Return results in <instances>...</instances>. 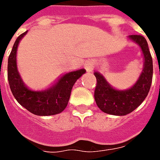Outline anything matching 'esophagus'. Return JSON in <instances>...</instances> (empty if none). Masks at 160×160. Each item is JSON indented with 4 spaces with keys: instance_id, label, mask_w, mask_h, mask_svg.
Masks as SVG:
<instances>
[{
    "instance_id": "esophagus-1",
    "label": "esophagus",
    "mask_w": 160,
    "mask_h": 160,
    "mask_svg": "<svg viewBox=\"0 0 160 160\" xmlns=\"http://www.w3.org/2000/svg\"><path fill=\"white\" fill-rule=\"evenodd\" d=\"M85 68H86L87 72H92L93 69V64L92 62H87L85 64Z\"/></svg>"
}]
</instances>
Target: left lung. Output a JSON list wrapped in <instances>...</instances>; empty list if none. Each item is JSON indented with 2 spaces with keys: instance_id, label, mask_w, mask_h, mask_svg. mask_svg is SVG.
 I'll use <instances>...</instances> for the list:
<instances>
[{
  "instance_id": "obj_1",
  "label": "left lung",
  "mask_w": 160,
  "mask_h": 160,
  "mask_svg": "<svg viewBox=\"0 0 160 160\" xmlns=\"http://www.w3.org/2000/svg\"><path fill=\"white\" fill-rule=\"evenodd\" d=\"M129 38L141 46L144 55V68L134 87L126 91H118L109 85L100 73L95 72L97 84L94 91L96 104L107 114L125 116L134 111L148 96L152 80V58L147 40L141 35H130Z\"/></svg>"
}]
</instances>
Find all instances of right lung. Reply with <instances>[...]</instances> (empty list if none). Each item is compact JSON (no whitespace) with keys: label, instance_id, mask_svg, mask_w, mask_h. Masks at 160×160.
I'll return each mask as SVG.
<instances>
[{"label":"right lung","instance_id":"right-lung-1","mask_svg":"<svg viewBox=\"0 0 160 160\" xmlns=\"http://www.w3.org/2000/svg\"><path fill=\"white\" fill-rule=\"evenodd\" d=\"M26 32L18 37L8 57V79L10 89L16 100L37 116H51L61 113L67 107L71 91L76 80L83 73L85 69L69 72L59 78L51 87L43 91H32L23 84L16 64V54L19 41Z\"/></svg>","mask_w":160,"mask_h":160}]
</instances>
